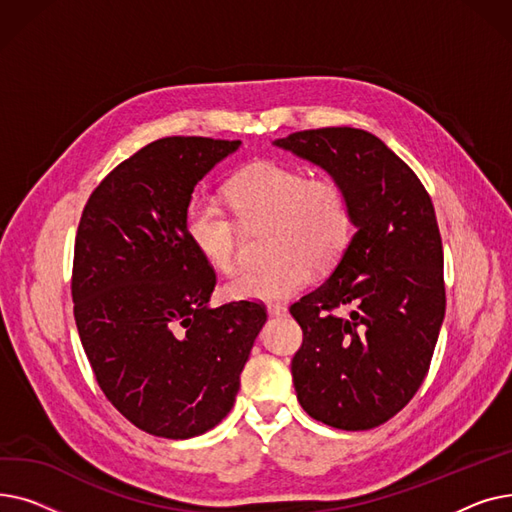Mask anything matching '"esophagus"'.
Masks as SVG:
<instances>
[{"label":"esophagus","mask_w":512,"mask_h":512,"mask_svg":"<svg viewBox=\"0 0 512 512\" xmlns=\"http://www.w3.org/2000/svg\"><path fill=\"white\" fill-rule=\"evenodd\" d=\"M267 313H270V317H282L286 315V307L280 303H270L267 305Z\"/></svg>","instance_id":"1"}]
</instances>
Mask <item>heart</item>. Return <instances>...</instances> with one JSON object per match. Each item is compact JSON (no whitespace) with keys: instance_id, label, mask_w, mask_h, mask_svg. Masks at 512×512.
I'll return each mask as SVG.
<instances>
[{"instance_id":"1","label":"heart","mask_w":512,"mask_h":512,"mask_svg":"<svg viewBox=\"0 0 512 512\" xmlns=\"http://www.w3.org/2000/svg\"><path fill=\"white\" fill-rule=\"evenodd\" d=\"M226 199L236 218L213 201H188L184 232L209 265L230 272L240 253V224L249 230L270 226V259L238 270L226 282L230 299H290L309 284L313 270L330 272L351 245L353 209L332 178H311L282 161H259L228 182Z\"/></svg>"}]
</instances>
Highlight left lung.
I'll list each match as a JSON object with an SVG mask.
<instances>
[{
  "mask_svg": "<svg viewBox=\"0 0 512 512\" xmlns=\"http://www.w3.org/2000/svg\"><path fill=\"white\" fill-rule=\"evenodd\" d=\"M276 145L344 188L355 226L330 278L290 305L303 330L290 365L294 390L321 423L346 432L378 427L423 384L444 321L434 203L417 174L367 130H301Z\"/></svg>",
  "mask_w": 512,
  "mask_h": 512,
  "instance_id": "left-lung-1",
  "label": "left lung"
}]
</instances>
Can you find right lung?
Here are the masks:
<instances>
[{
    "instance_id": "1",
    "label": "right lung",
    "mask_w": 512,
    "mask_h": 512,
    "mask_svg": "<svg viewBox=\"0 0 512 512\" xmlns=\"http://www.w3.org/2000/svg\"><path fill=\"white\" fill-rule=\"evenodd\" d=\"M240 141L166 137L91 193L74 240L80 342L105 398L143 432L186 440L232 409L267 313L257 301L211 309L213 267L184 232L197 182Z\"/></svg>"
}]
</instances>
